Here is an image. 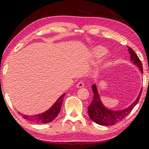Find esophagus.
I'll list each match as a JSON object with an SVG mask.
<instances>
[{
	"instance_id": "esophagus-1",
	"label": "esophagus",
	"mask_w": 149,
	"mask_h": 149,
	"mask_svg": "<svg viewBox=\"0 0 149 149\" xmlns=\"http://www.w3.org/2000/svg\"><path fill=\"white\" fill-rule=\"evenodd\" d=\"M84 82L81 81L77 83V88H82V87H84Z\"/></svg>"
}]
</instances>
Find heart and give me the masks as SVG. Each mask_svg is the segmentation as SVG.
<instances>
[{"instance_id":"1","label":"heart","mask_w":149,"mask_h":149,"mask_svg":"<svg viewBox=\"0 0 149 149\" xmlns=\"http://www.w3.org/2000/svg\"><path fill=\"white\" fill-rule=\"evenodd\" d=\"M108 54V50L102 46L93 47L91 50L90 57L93 60H99L104 58Z\"/></svg>"}]
</instances>
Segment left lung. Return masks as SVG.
I'll use <instances>...</instances> for the list:
<instances>
[{
  "instance_id": "left-lung-1",
  "label": "left lung",
  "mask_w": 149,
  "mask_h": 149,
  "mask_svg": "<svg viewBox=\"0 0 149 149\" xmlns=\"http://www.w3.org/2000/svg\"><path fill=\"white\" fill-rule=\"evenodd\" d=\"M128 50L130 54V60L133 64H135L140 69L143 73V65L141 60L132 48L128 47ZM92 89L94 96L91 104L88 107V114H89L91 120L97 123V124L102 125H112L117 122L122 121L123 118L127 116L130 114L135 106L137 104L139 100L140 99L142 89L139 94L138 97L130 107L121 110H112L105 107L101 102L100 96L98 93V90L96 85L94 84L92 86Z\"/></svg>"
}]
</instances>
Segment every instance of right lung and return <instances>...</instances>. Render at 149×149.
<instances>
[{"mask_svg": "<svg viewBox=\"0 0 149 149\" xmlns=\"http://www.w3.org/2000/svg\"><path fill=\"white\" fill-rule=\"evenodd\" d=\"M65 95V93H64L62 96H60L56 101L55 102L54 104L49 110L45 111V112L33 116L22 114L23 115L22 117L24 119L30 121V122L35 123H39V124L51 122L52 121H53L56 118L58 114H59ZM19 114H21V113H19Z\"/></svg>", "mask_w": 149, "mask_h": 149, "instance_id": "add662e5", "label": "right lung"}]
</instances>
